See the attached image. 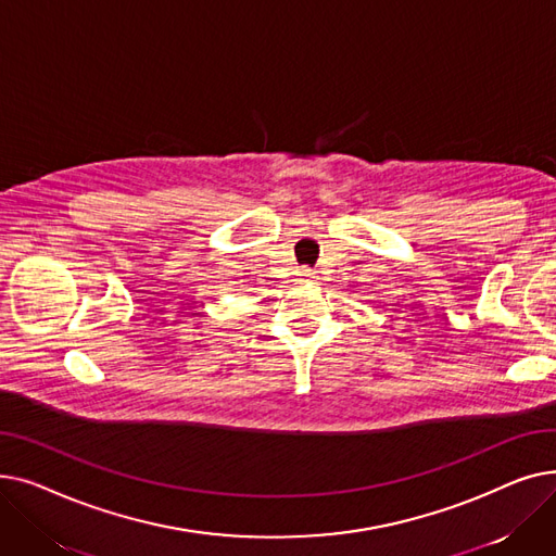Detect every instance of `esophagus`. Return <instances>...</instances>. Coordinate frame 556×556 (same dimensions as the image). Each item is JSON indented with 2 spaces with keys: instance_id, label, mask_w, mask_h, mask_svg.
I'll return each instance as SVG.
<instances>
[{
  "instance_id": "34e87169",
  "label": "esophagus",
  "mask_w": 556,
  "mask_h": 556,
  "mask_svg": "<svg viewBox=\"0 0 556 556\" xmlns=\"http://www.w3.org/2000/svg\"><path fill=\"white\" fill-rule=\"evenodd\" d=\"M300 277H302V279H311V277H313V273L304 268V270H300Z\"/></svg>"
}]
</instances>
